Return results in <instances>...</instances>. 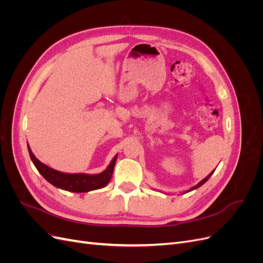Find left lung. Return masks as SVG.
<instances>
[{
	"label": "left lung",
	"mask_w": 263,
	"mask_h": 263,
	"mask_svg": "<svg viewBox=\"0 0 263 263\" xmlns=\"http://www.w3.org/2000/svg\"><path fill=\"white\" fill-rule=\"evenodd\" d=\"M214 171H215V170H213V171H212V172H211V173H210V174H209V176H208V177H206V178H205V179H203V180H202V181H201V182H200V183H197V184H196V185H195V186H193V187H191V189H190V190H187V191H185V192H184V193H187V192H190V191H193V190H196V189H197V187H200V186H202V185H203V184H204V183H205V182H206V181H208V180H209V179H210V178H211V176H212V174H213V173H214Z\"/></svg>",
	"instance_id": "8db88e82"
}]
</instances>
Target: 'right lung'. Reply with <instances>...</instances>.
I'll return each mask as SVG.
<instances>
[{
    "label": "right lung",
    "mask_w": 263,
    "mask_h": 263,
    "mask_svg": "<svg viewBox=\"0 0 263 263\" xmlns=\"http://www.w3.org/2000/svg\"><path fill=\"white\" fill-rule=\"evenodd\" d=\"M28 147V153L30 156L31 161L35 164L36 169L39 171V173L48 181L50 184L53 186L69 191V192L74 193H84L89 192V191L98 190L106 186L107 183L110 181L112 174L114 171V165L116 162L115 156L113 160L110 161L107 168L99 173V174H85V173H65L54 170L52 168H49L48 165L41 162L35 157V155L31 153V150Z\"/></svg>",
    "instance_id": "1"
}]
</instances>
